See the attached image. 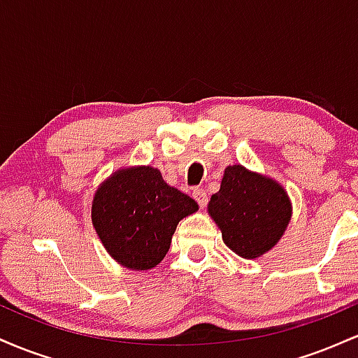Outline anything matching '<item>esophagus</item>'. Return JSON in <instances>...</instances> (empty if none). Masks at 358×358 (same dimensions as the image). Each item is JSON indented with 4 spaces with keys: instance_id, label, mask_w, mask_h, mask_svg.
<instances>
[{
    "instance_id": "esophagus-1",
    "label": "esophagus",
    "mask_w": 358,
    "mask_h": 358,
    "mask_svg": "<svg viewBox=\"0 0 358 358\" xmlns=\"http://www.w3.org/2000/svg\"><path fill=\"white\" fill-rule=\"evenodd\" d=\"M192 195H193V199L196 200V203L200 205V207H205V205H207L208 196H207V193H205L203 188H193Z\"/></svg>"
}]
</instances>
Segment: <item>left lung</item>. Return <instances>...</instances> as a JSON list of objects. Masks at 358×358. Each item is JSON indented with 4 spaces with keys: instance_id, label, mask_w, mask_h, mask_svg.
Returning a JSON list of instances; mask_svg holds the SVG:
<instances>
[{
    "instance_id": "left-lung-1",
    "label": "left lung",
    "mask_w": 358,
    "mask_h": 358,
    "mask_svg": "<svg viewBox=\"0 0 358 358\" xmlns=\"http://www.w3.org/2000/svg\"><path fill=\"white\" fill-rule=\"evenodd\" d=\"M208 213L222 231L225 245L244 259H256L278 244L291 220V202L273 178L227 166Z\"/></svg>"
}]
</instances>
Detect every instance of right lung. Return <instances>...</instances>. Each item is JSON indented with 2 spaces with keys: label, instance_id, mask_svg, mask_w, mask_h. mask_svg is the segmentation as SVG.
<instances>
[{
  "label": "right lung",
  "instance_id": "obj_1",
  "mask_svg": "<svg viewBox=\"0 0 358 358\" xmlns=\"http://www.w3.org/2000/svg\"><path fill=\"white\" fill-rule=\"evenodd\" d=\"M196 210L195 200L166 185L159 170L133 166L117 170L97 188L92 224L110 257L146 271L166 256L178 222Z\"/></svg>",
  "mask_w": 358,
  "mask_h": 358
}]
</instances>
